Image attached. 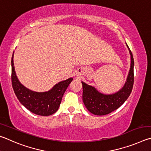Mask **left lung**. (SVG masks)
Wrapping results in <instances>:
<instances>
[{
  "label": "left lung",
  "instance_id": "8db88e82",
  "mask_svg": "<svg viewBox=\"0 0 151 151\" xmlns=\"http://www.w3.org/2000/svg\"><path fill=\"white\" fill-rule=\"evenodd\" d=\"M131 55V68L125 85L117 93L105 95L91 86L81 81L83 101L89 112L96 115H105L118 109L125 102L132 91L134 83V60L132 52L126 44Z\"/></svg>",
  "mask_w": 151,
  "mask_h": 151
}]
</instances>
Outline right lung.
I'll list each match as a JSON object with an SVG mask.
<instances>
[{
	"instance_id": "add662e5",
	"label": "right lung",
	"mask_w": 151,
	"mask_h": 151,
	"mask_svg": "<svg viewBox=\"0 0 151 151\" xmlns=\"http://www.w3.org/2000/svg\"><path fill=\"white\" fill-rule=\"evenodd\" d=\"M13 55L14 52L11 60L12 85L18 99L26 109L34 114L42 116L54 114L59 108L63 94L73 78L60 81L46 92L31 91L21 84L18 80L14 70Z\"/></svg>"
}]
</instances>
